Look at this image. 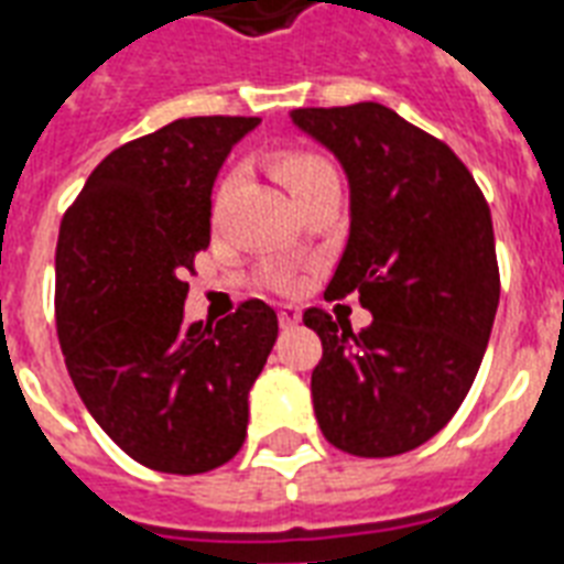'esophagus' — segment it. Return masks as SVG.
Returning <instances> with one entry per match:
<instances>
[{
  "label": "esophagus",
  "instance_id": "esophagus-1",
  "mask_svg": "<svg viewBox=\"0 0 564 564\" xmlns=\"http://www.w3.org/2000/svg\"><path fill=\"white\" fill-rule=\"evenodd\" d=\"M278 319H281L283 328H290V325H299L301 311H299V307H292V304H283L281 311H278Z\"/></svg>",
  "mask_w": 564,
  "mask_h": 564
}]
</instances>
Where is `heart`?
<instances>
[{
  "label": "heart",
  "instance_id": "obj_1",
  "mask_svg": "<svg viewBox=\"0 0 564 564\" xmlns=\"http://www.w3.org/2000/svg\"><path fill=\"white\" fill-rule=\"evenodd\" d=\"M272 171L274 177L286 186L292 200H299L307 188H313L319 180L334 174L328 159H322L319 153H311V150H283V153H274Z\"/></svg>",
  "mask_w": 564,
  "mask_h": 564
}]
</instances>
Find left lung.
Returning a JSON list of instances; mask_svg holds the SVG:
<instances>
[{"instance_id":"1","label":"left lung","mask_w":564,"mask_h":564,"mask_svg":"<svg viewBox=\"0 0 564 564\" xmlns=\"http://www.w3.org/2000/svg\"><path fill=\"white\" fill-rule=\"evenodd\" d=\"M349 177L351 227L328 295L358 292L372 325L311 307L322 339L311 390L328 444L387 458L435 437L462 408L500 304L491 209L444 141L381 102L295 109Z\"/></svg>"}]
</instances>
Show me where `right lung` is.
<instances>
[{"label": "right lung", "mask_w": 564, "mask_h": 564, "mask_svg": "<svg viewBox=\"0 0 564 564\" xmlns=\"http://www.w3.org/2000/svg\"><path fill=\"white\" fill-rule=\"evenodd\" d=\"M260 118H180L111 150L64 213L55 328L85 408L150 470L195 476L245 444L248 390L278 316L248 299L218 325L183 322L213 183Z\"/></svg>", "instance_id": "1"}]
</instances>
